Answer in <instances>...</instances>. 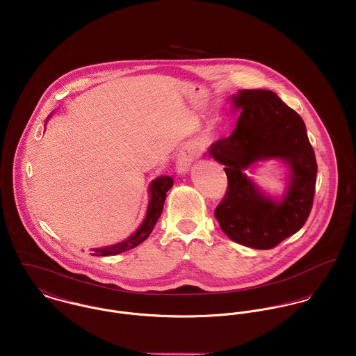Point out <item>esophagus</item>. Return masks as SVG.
<instances>
[{"instance_id": "obj_1", "label": "esophagus", "mask_w": 356, "mask_h": 356, "mask_svg": "<svg viewBox=\"0 0 356 356\" xmlns=\"http://www.w3.org/2000/svg\"><path fill=\"white\" fill-rule=\"evenodd\" d=\"M197 157V149L195 145L188 143L186 146H183L177 154L176 159V172L177 175H186L190 170L191 163L194 162V159Z\"/></svg>"}]
</instances>
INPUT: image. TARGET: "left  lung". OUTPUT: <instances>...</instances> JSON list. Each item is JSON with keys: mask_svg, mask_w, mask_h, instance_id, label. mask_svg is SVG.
I'll list each match as a JSON object with an SVG mask.
<instances>
[{"mask_svg": "<svg viewBox=\"0 0 356 356\" xmlns=\"http://www.w3.org/2000/svg\"><path fill=\"white\" fill-rule=\"evenodd\" d=\"M238 112L229 136L213 143L207 156L224 165L227 194L214 217L222 232L241 245L269 250L296 234L314 199L316 161L302 118L273 91L238 90L229 98ZM278 160L289 169L282 195L270 196L248 172Z\"/></svg>", "mask_w": 356, "mask_h": 356, "instance_id": "1", "label": "left lung"}]
</instances>
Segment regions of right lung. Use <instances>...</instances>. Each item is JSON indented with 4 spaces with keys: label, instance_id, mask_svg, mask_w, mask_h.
<instances>
[{
    "label": "right lung",
    "instance_id": "right-lung-1",
    "mask_svg": "<svg viewBox=\"0 0 356 356\" xmlns=\"http://www.w3.org/2000/svg\"><path fill=\"white\" fill-rule=\"evenodd\" d=\"M51 118V115L47 116L46 124L49 119ZM173 179L170 176H159L157 179H154L150 186H149V203H147V210H146V216L145 220L142 221L140 227L131 235L127 237L125 240L119 241L116 244H111V245H105V247H95L91 248V255L94 257H109V255H118L120 252L124 251H129L132 248H135L136 245H139L140 243H143L149 235L153 232L157 221H159V216L163 210V203L166 199V193L172 188L173 186Z\"/></svg>",
    "mask_w": 356,
    "mask_h": 356
}]
</instances>
